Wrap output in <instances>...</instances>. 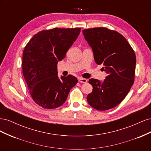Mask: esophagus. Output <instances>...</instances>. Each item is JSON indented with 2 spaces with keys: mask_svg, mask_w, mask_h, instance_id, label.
Segmentation results:
<instances>
[{
  "mask_svg": "<svg viewBox=\"0 0 151 151\" xmlns=\"http://www.w3.org/2000/svg\"><path fill=\"white\" fill-rule=\"evenodd\" d=\"M79 82L81 83H86L87 82H88V80L84 79V78H81H81L79 79Z\"/></svg>",
  "mask_w": 151,
  "mask_h": 151,
  "instance_id": "1",
  "label": "esophagus"
}]
</instances>
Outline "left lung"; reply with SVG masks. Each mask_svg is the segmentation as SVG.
I'll use <instances>...</instances> for the list:
<instances>
[{
	"instance_id": "1",
	"label": "left lung",
	"mask_w": 151,
	"mask_h": 151,
	"mask_svg": "<svg viewBox=\"0 0 151 151\" xmlns=\"http://www.w3.org/2000/svg\"><path fill=\"white\" fill-rule=\"evenodd\" d=\"M85 40L93 50L95 62L106 73L103 81L90 79L92 93L87 96L91 106L104 111L119 104L134 83L136 57L126 38L106 28L84 29Z\"/></svg>"
}]
</instances>
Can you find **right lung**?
I'll use <instances>...</instances> for the list:
<instances>
[{
  "label": "right lung",
  "mask_w": 151,
  "mask_h": 151,
  "mask_svg": "<svg viewBox=\"0 0 151 151\" xmlns=\"http://www.w3.org/2000/svg\"><path fill=\"white\" fill-rule=\"evenodd\" d=\"M81 28H54L35 34L22 55V73L33 101L45 109L57 108L65 103L77 83L76 77L59 78L57 63L65 57L79 35Z\"/></svg>",
  "instance_id": "1"
}]
</instances>
